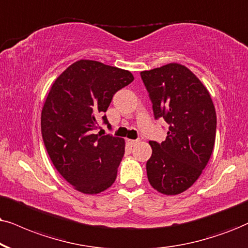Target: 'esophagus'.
Wrapping results in <instances>:
<instances>
[{
  "mask_svg": "<svg viewBox=\"0 0 248 248\" xmlns=\"http://www.w3.org/2000/svg\"><path fill=\"white\" fill-rule=\"evenodd\" d=\"M127 142H128V144H129V145H135L136 143H139V140H128Z\"/></svg>",
  "mask_w": 248,
  "mask_h": 248,
  "instance_id": "1",
  "label": "esophagus"
}]
</instances>
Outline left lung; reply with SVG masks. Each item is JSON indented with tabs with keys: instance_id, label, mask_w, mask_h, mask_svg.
<instances>
[{
	"instance_id": "1",
	"label": "left lung",
	"mask_w": 248,
	"mask_h": 248,
	"mask_svg": "<svg viewBox=\"0 0 248 248\" xmlns=\"http://www.w3.org/2000/svg\"><path fill=\"white\" fill-rule=\"evenodd\" d=\"M155 118L168 124L164 142L150 140V184L160 193L178 194L202 175L214 149L216 112L208 90L177 62L140 72Z\"/></svg>"
}]
</instances>
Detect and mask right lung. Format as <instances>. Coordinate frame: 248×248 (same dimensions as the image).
<instances>
[{"label":"right lung","instance_id":"1","mask_svg":"<svg viewBox=\"0 0 248 248\" xmlns=\"http://www.w3.org/2000/svg\"><path fill=\"white\" fill-rule=\"evenodd\" d=\"M134 81L129 71L81 59L52 84L41 113L46 152L58 173L75 190L96 194L117 178L124 140L95 134L97 119L111 128L104 113L118 90Z\"/></svg>","mask_w":248,"mask_h":248}]
</instances>
